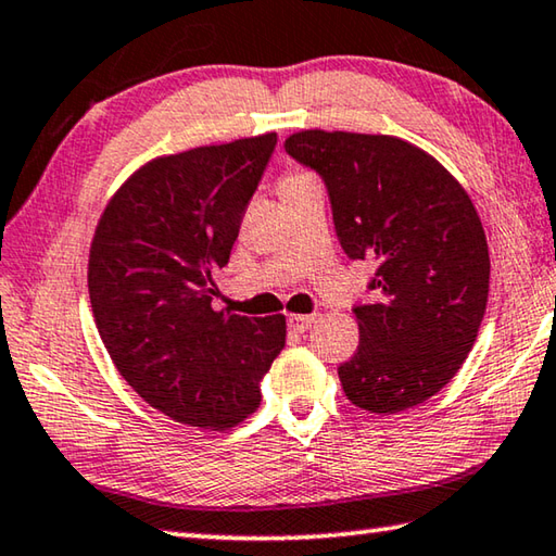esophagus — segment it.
<instances>
[{
	"mask_svg": "<svg viewBox=\"0 0 556 556\" xmlns=\"http://www.w3.org/2000/svg\"><path fill=\"white\" fill-rule=\"evenodd\" d=\"M315 323H317V315H290L288 317V327L293 329V332H307V329Z\"/></svg>",
	"mask_w": 556,
	"mask_h": 556,
	"instance_id": "34e87169",
	"label": "esophagus"
}]
</instances>
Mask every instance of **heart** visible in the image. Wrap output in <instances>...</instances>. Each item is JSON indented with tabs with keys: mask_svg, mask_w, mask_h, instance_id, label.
<instances>
[{
	"mask_svg": "<svg viewBox=\"0 0 556 556\" xmlns=\"http://www.w3.org/2000/svg\"><path fill=\"white\" fill-rule=\"evenodd\" d=\"M307 178H313V175H307V173H290V175H286V178H283V188H288V185H295V182H303Z\"/></svg>",
	"mask_w": 556,
	"mask_h": 556,
	"instance_id": "b5f03b06",
	"label": "heart"
}]
</instances>
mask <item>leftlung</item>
Returning a JSON list of instances; mask_svg holds the SVG:
<instances>
[{"label": "left lung", "instance_id": "obj_1", "mask_svg": "<svg viewBox=\"0 0 556 556\" xmlns=\"http://www.w3.org/2000/svg\"><path fill=\"white\" fill-rule=\"evenodd\" d=\"M288 155L325 180L339 243L374 261L356 305V354L339 366L349 401L376 415L425 403L469 356L489 303V243L469 194L430 153L395 136L298 131Z\"/></svg>", "mask_w": 556, "mask_h": 556}]
</instances>
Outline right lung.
<instances>
[{
  "mask_svg": "<svg viewBox=\"0 0 556 556\" xmlns=\"http://www.w3.org/2000/svg\"><path fill=\"white\" fill-rule=\"evenodd\" d=\"M278 136L163 155L126 180L97 224L87 288L124 381L155 410L229 430L261 403L258 381L286 346V317L212 309L241 217Z\"/></svg>",
  "mask_w": 556,
  "mask_h": 556,
  "instance_id": "obj_1",
  "label": "right lung"
}]
</instances>
